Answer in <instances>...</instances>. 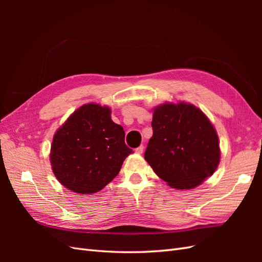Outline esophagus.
Segmentation results:
<instances>
[{"mask_svg":"<svg viewBox=\"0 0 262 262\" xmlns=\"http://www.w3.org/2000/svg\"><path fill=\"white\" fill-rule=\"evenodd\" d=\"M143 148H144L143 145H140L139 147L136 148V153L137 154H142V153H143Z\"/></svg>","mask_w":262,"mask_h":262,"instance_id":"34e87169","label":"esophagus"}]
</instances>
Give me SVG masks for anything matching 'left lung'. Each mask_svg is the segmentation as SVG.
<instances>
[{"mask_svg":"<svg viewBox=\"0 0 262 262\" xmlns=\"http://www.w3.org/2000/svg\"><path fill=\"white\" fill-rule=\"evenodd\" d=\"M152 128L144 157L170 187L192 189L213 175L220 163L219 138L199 108L186 102L158 106Z\"/></svg>","mask_w":262,"mask_h":262,"instance_id":"obj_1","label":"left lung"}]
</instances>
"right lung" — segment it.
Returning a JSON list of instances; mask_svg holds the SVG:
<instances>
[{"mask_svg":"<svg viewBox=\"0 0 262 262\" xmlns=\"http://www.w3.org/2000/svg\"><path fill=\"white\" fill-rule=\"evenodd\" d=\"M131 153L124 143L123 128L112 120L110 109L87 104L55 132L50 161L63 186L76 193L90 194L108 185Z\"/></svg>","mask_w":262,"mask_h":262,"instance_id":"obj_1","label":"right lung"}]
</instances>
